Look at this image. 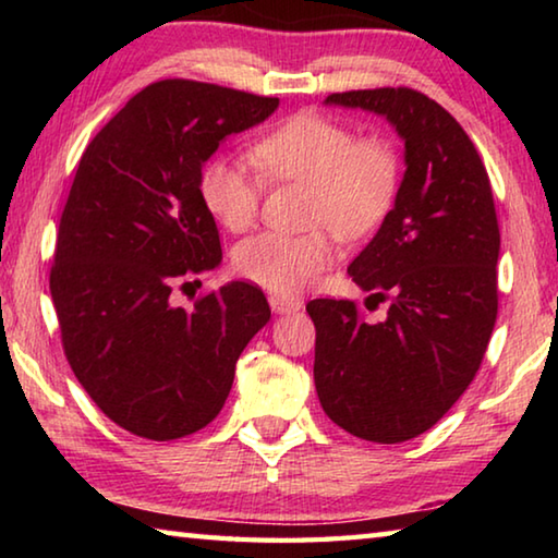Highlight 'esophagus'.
<instances>
[{
	"instance_id": "34e87169",
	"label": "esophagus",
	"mask_w": 558,
	"mask_h": 558,
	"mask_svg": "<svg viewBox=\"0 0 558 558\" xmlns=\"http://www.w3.org/2000/svg\"><path fill=\"white\" fill-rule=\"evenodd\" d=\"M272 313L278 315H286V313H298L302 307V302L298 298H288V295H270L268 298Z\"/></svg>"
}]
</instances>
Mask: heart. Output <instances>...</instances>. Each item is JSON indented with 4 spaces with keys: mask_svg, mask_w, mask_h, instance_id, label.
<instances>
[{
    "mask_svg": "<svg viewBox=\"0 0 558 558\" xmlns=\"http://www.w3.org/2000/svg\"><path fill=\"white\" fill-rule=\"evenodd\" d=\"M253 162L276 182L307 184V223L339 239H362L391 211L399 194V155L379 137H359L342 122L300 112L263 135ZM202 199L219 223L241 233L256 221L263 179L233 157H214L202 172ZM317 229L263 231L241 241L233 268L272 292H298L332 260V239Z\"/></svg>",
    "mask_w": 558,
    "mask_h": 558,
    "instance_id": "obj_1",
    "label": "heart"
}]
</instances>
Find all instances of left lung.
Returning a JSON list of instances; mask_svg holds the SVG:
<instances>
[{"instance_id": "1", "label": "left lung", "mask_w": 558, "mask_h": 558, "mask_svg": "<svg viewBox=\"0 0 558 558\" xmlns=\"http://www.w3.org/2000/svg\"><path fill=\"white\" fill-rule=\"evenodd\" d=\"M325 106L384 116L403 140L393 209L347 272L369 292L310 300L315 389L339 428L372 442L411 440L475 379L497 319L499 229L487 169L460 122L411 88L349 90Z\"/></svg>"}]
</instances>
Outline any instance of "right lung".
Returning <instances> with one entry per match:
<instances>
[{"label": "right lung", "instance_id": "add662e5", "mask_svg": "<svg viewBox=\"0 0 558 558\" xmlns=\"http://www.w3.org/2000/svg\"><path fill=\"white\" fill-rule=\"evenodd\" d=\"M278 102L159 81L125 102L75 169L51 268L63 352L98 409L140 438L174 440L209 426L241 352L270 319L251 282H226L192 310L169 295L221 263L202 199L204 162Z\"/></svg>", "mask_w": 558, "mask_h": 558}]
</instances>
